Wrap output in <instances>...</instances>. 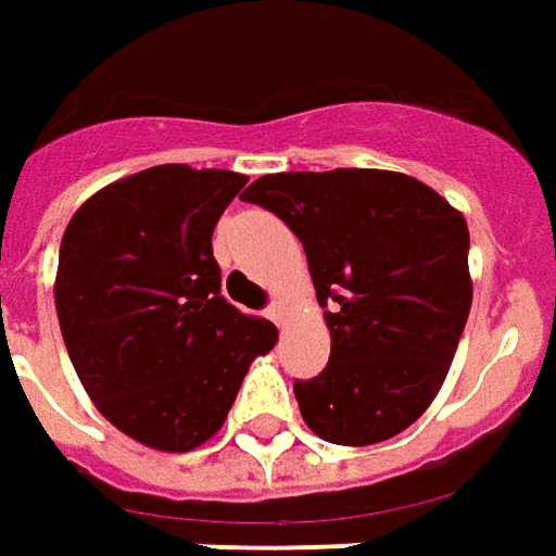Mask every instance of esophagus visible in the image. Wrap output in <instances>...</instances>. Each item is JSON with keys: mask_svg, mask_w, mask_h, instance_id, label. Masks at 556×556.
I'll return each instance as SVG.
<instances>
[{"mask_svg": "<svg viewBox=\"0 0 556 556\" xmlns=\"http://www.w3.org/2000/svg\"><path fill=\"white\" fill-rule=\"evenodd\" d=\"M266 312H269V317H271V320H275V324H285L287 302H281V300H271V302H269V308H266Z\"/></svg>", "mask_w": 556, "mask_h": 556, "instance_id": "1", "label": "esophagus"}]
</instances>
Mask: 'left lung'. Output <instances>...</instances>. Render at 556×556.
Listing matches in <instances>:
<instances>
[{"instance_id":"8db88e82","label":"left lung","mask_w":556,"mask_h":556,"mask_svg":"<svg viewBox=\"0 0 556 556\" xmlns=\"http://www.w3.org/2000/svg\"><path fill=\"white\" fill-rule=\"evenodd\" d=\"M241 199L296 232L329 308V363L293 384L308 430L359 447L412 427L442 388L472 305L463 214L384 168L278 172Z\"/></svg>"}]
</instances>
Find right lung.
<instances>
[{"label": "right lung", "mask_w": 556, "mask_h": 556, "mask_svg": "<svg viewBox=\"0 0 556 556\" xmlns=\"http://www.w3.org/2000/svg\"><path fill=\"white\" fill-rule=\"evenodd\" d=\"M248 184L227 168H144L68 220L56 317L96 408L156 451H193L224 427L278 329L220 296L212 232Z\"/></svg>", "instance_id": "add662e5"}]
</instances>
